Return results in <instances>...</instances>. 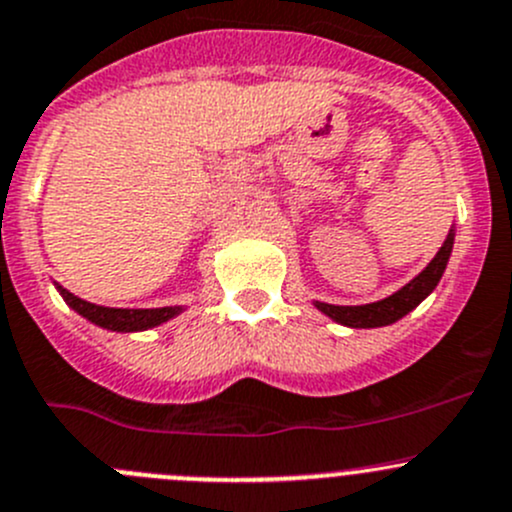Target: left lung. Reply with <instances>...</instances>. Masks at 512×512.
Wrapping results in <instances>:
<instances>
[{
  "label": "left lung",
  "instance_id": "8db88e82",
  "mask_svg": "<svg viewBox=\"0 0 512 512\" xmlns=\"http://www.w3.org/2000/svg\"><path fill=\"white\" fill-rule=\"evenodd\" d=\"M455 242V230L448 232L443 247L438 250V255L430 260V265L420 272L418 277L408 282L405 287H400L398 292H393L385 300L370 302V305H327V302H317L315 307L320 312H325L327 317H332L335 322L345 327H382V325H393L400 317L408 315L410 310L420 305L430 292L438 287L440 277H443L445 267H448L450 252H453Z\"/></svg>",
  "mask_w": 512,
  "mask_h": 512
}]
</instances>
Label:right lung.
Listing matches in <instances>:
<instances>
[{
    "instance_id": "right-lung-1",
    "label": "right lung",
    "mask_w": 512,
    "mask_h": 512,
    "mask_svg": "<svg viewBox=\"0 0 512 512\" xmlns=\"http://www.w3.org/2000/svg\"><path fill=\"white\" fill-rule=\"evenodd\" d=\"M59 295L64 297L69 307L74 312H79L82 317H87L89 322L99 327H107L114 332H140L150 330V327L162 325V322L172 320L175 315H180L185 307H152V310H124V307H102L94 305V302L82 300V297H74L72 292L64 290L62 285H57Z\"/></svg>"
}]
</instances>
